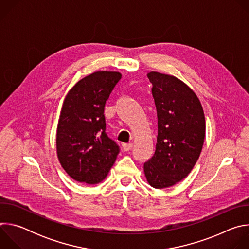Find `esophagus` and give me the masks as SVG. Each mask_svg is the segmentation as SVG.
<instances>
[{"instance_id": "obj_1", "label": "esophagus", "mask_w": 249, "mask_h": 249, "mask_svg": "<svg viewBox=\"0 0 249 249\" xmlns=\"http://www.w3.org/2000/svg\"><path fill=\"white\" fill-rule=\"evenodd\" d=\"M132 148H133V144H132V143L123 144V150H124L125 152H128V151H130Z\"/></svg>"}]
</instances>
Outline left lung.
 I'll return each instance as SVG.
<instances>
[{"instance_id":"obj_1","label":"left lung","mask_w":249,"mask_h":249,"mask_svg":"<svg viewBox=\"0 0 249 249\" xmlns=\"http://www.w3.org/2000/svg\"><path fill=\"white\" fill-rule=\"evenodd\" d=\"M158 115V137L154 156L144 163L147 180L161 189L181 181L201 154L205 139L202 105L183 82L169 75L151 72Z\"/></svg>"}]
</instances>
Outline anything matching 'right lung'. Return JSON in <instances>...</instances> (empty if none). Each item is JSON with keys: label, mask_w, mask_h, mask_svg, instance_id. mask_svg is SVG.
I'll use <instances>...</instances> for the list:
<instances>
[{"label": "right lung", "mask_w": 249, "mask_h": 249, "mask_svg": "<svg viewBox=\"0 0 249 249\" xmlns=\"http://www.w3.org/2000/svg\"><path fill=\"white\" fill-rule=\"evenodd\" d=\"M118 72H95L71 89L57 127V154L73 179L95 184L107 176L120 148L106 134V100L121 79Z\"/></svg>", "instance_id": "add662e5"}]
</instances>
